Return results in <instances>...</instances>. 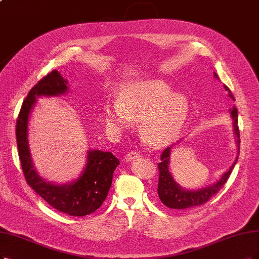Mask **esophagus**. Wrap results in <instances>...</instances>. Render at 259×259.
I'll return each mask as SVG.
<instances>
[{
    "label": "esophagus",
    "mask_w": 259,
    "mask_h": 259,
    "mask_svg": "<svg viewBox=\"0 0 259 259\" xmlns=\"http://www.w3.org/2000/svg\"><path fill=\"white\" fill-rule=\"evenodd\" d=\"M140 156H141L140 152H138L137 150H131V151H129L128 154L126 155V160H127V161H131V160H133V159L139 158Z\"/></svg>",
    "instance_id": "obj_1"
}]
</instances>
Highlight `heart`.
Returning a JSON list of instances; mask_svg holds the SVG:
<instances>
[{
    "mask_svg": "<svg viewBox=\"0 0 259 259\" xmlns=\"http://www.w3.org/2000/svg\"><path fill=\"white\" fill-rule=\"evenodd\" d=\"M162 81H148L124 89L118 102L104 107L105 121L116 129L141 120L143 140L152 146L173 142L188 118L189 102L183 94L173 93Z\"/></svg>",
    "mask_w": 259,
    "mask_h": 259,
    "instance_id": "heart-1",
    "label": "heart"
}]
</instances>
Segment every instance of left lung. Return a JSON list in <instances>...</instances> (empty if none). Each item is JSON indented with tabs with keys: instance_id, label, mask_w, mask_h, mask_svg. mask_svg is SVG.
I'll list each match as a JSON object with an SVG mask.
<instances>
[{
	"instance_id": "8db88e82",
	"label": "left lung",
	"mask_w": 259,
	"mask_h": 259,
	"mask_svg": "<svg viewBox=\"0 0 259 259\" xmlns=\"http://www.w3.org/2000/svg\"><path fill=\"white\" fill-rule=\"evenodd\" d=\"M215 78H218V75L215 74ZM225 91L228 92L229 97H231L233 100H235V97L233 93L231 92L226 85H224ZM232 116L234 119V126H235V133L238 138L237 143L239 144L240 143V133H239L238 129V110L237 108L233 107L231 109ZM169 154H170V148H166L163 150L161 155V162L158 164V169H159V183H158V194L159 198L162 203H163L166 207L171 208V209H189V208H193L196 206H200L205 203H207L208 200L211 198L214 194H217L220 189H221L225 183L227 181L229 175L232 174V171L235 167L236 162L238 160V157L236 158L235 162L233 165L229 167V169L226 171V173L221 177L219 181L212 186L200 189L197 191H186L183 188H180L171 177L169 170H168V159H169ZM239 156V152H238Z\"/></svg>"
}]
</instances>
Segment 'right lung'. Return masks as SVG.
<instances>
[{
  "instance_id": "right-lung-1",
  "label": "right lung",
  "mask_w": 259,
  "mask_h": 259,
  "mask_svg": "<svg viewBox=\"0 0 259 259\" xmlns=\"http://www.w3.org/2000/svg\"><path fill=\"white\" fill-rule=\"evenodd\" d=\"M67 91V81L56 70H52L38 81L28 92L16 122L19 159L26 183L46 202L71 217H85L96 211L107 198L115 168L119 160L110 151L90 150L88 164L82 176L66 186L48 184L33 167L27 143L28 115L36 96H57Z\"/></svg>"
}]
</instances>
